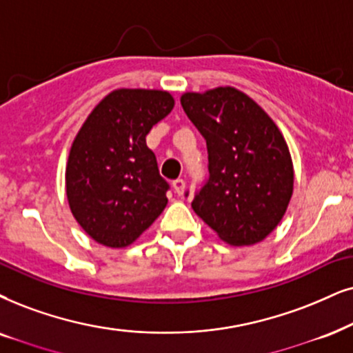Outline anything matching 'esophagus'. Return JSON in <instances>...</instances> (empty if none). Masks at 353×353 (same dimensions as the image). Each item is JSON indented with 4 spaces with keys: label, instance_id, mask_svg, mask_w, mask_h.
I'll list each match as a JSON object with an SVG mask.
<instances>
[{
    "label": "esophagus",
    "instance_id": "34e87169",
    "mask_svg": "<svg viewBox=\"0 0 353 353\" xmlns=\"http://www.w3.org/2000/svg\"><path fill=\"white\" fill-rule=\"evenodd\" d=\"M172 189L177 195H182V194H184V190H185V181L184 179L172 181Z\"/></svg>",
    "mask_w": 353,
    "mask_h": 353
}]
</instances>
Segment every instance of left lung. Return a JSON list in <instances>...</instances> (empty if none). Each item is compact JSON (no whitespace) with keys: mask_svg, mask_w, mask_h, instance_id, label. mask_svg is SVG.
<instances>
[{"mask_svg":"<svg viewBox=\"0 0 353 353\" xmlns=\"http://www.w3.org/2000/svg\"><path fill=\"white\" fill-rule=\"evenodd\" d=\"M181 104L208 151L210 176L192 208L231 246L261 243L282 221L293 194L282 132L257 102L231 86L185 92Z\"/></svg>","mask_w":353,"mask_h":353,"instance_id":"1","label":"left lung"}]
</instances>
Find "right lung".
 I'll return each instance as SVG.
<instances>
[{
	"label": "right lung",
	"mask_w": 353,
	"mask_h": 353,
	"mask_svg": "<svg viewBox=\"0 0 353 353\" xmlns=\"http://www.w3.org/2000/svg\"><path fill=\"white\" fill-rule=\"evenodd\" d=\"M174 107L158 89H115L79 128L66 164V197L79 226L107 248L132 244L166 207L146 135Z\"/></svg>",
	"instance_id": "1"
}]
</instances>
